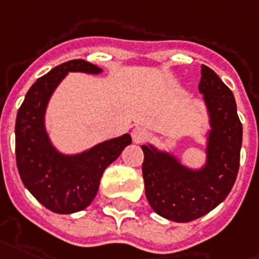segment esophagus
<instances>
[{"label": "esophagus", "mask_w": 259, "mask_h": 259, "mask_svg": "<svg viewBox=\"0 0 259 259\" xmlns=\"http://www.w3.org/2000/svg\"><path fill=\"white\" fill-rule=\"evenodd\" d=\"M132 139L135 143H143L147 139V130L141 126H136L135 129L132 130Z\"/></svg>", "instance_id": "esophagus-1"}]
</instances>
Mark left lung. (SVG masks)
<instances>
[{
  "label": "left lung",
  "instance_id": "obj_1",
  "mask_svg": "<svg viewBox=\"0 0 259 259\" xmlns=\"http://www.w3.org/2000/svg\"><path fill=\"white\" fill-rule=\"evenodd\" d=\"M199 92L211 122L207 163L189 170L171 155L143 145V177L151 207L170 221L189 222L215 208L231 192L240 166L243 127L233 93L207 66L202 67Z\"/></svg>",
  "mask_w": 259,
  "mask_h": 259
}]
</instances>
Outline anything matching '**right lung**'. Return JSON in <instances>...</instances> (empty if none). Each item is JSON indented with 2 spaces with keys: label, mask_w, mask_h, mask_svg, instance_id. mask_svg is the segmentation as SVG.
I'll list each match as a JSON object with an SVG mask.
<instances>
[{
  "label": "right lung",
  "mask_w": 259,
  "mask_h": 259,
  "mask_svg": "<svg viewBox=\"0 0 259 259\" xmlns=\"http://www.w3.org/2000/svg\"><path fill=\"white\" fill-rule=\"evenodd\" d=\"M70 71L99 74L101 68L81 59L55 67L28 89L15 124L16 164L23 184L42 206L59 214L88 207L99 191L105 168L132 143V137L123 135L75 156L59 154L52 147L44 126L45 108Z\"/></svg>",
  "instance_id": "right-lung-1"
}]
</instances>
